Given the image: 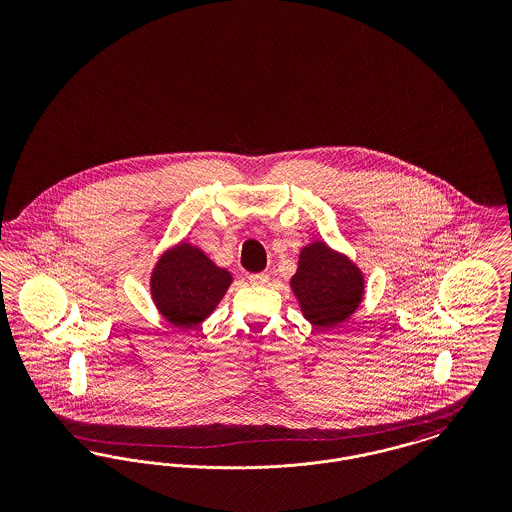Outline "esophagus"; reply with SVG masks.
Instances as JSON below:
<instances>
[{
  "mask_svg": "<svg viewBox=\"0 0 512 512\" xmlns=\"http://www.w3.org/2000/svg\"><path fill=\"white\" fill-rule=\"evenodd\" d=\"M247 278H249V282H251L253 286H265L268 282L267 272H255V274H249Z\"/></svg>",
  "mask_w": 512,
  "mask_h": 512,
  "instance_id": "esophagus-1",
  "label": "esophagus"
}]
</instances>
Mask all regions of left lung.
Masks as SVG:
<instances>
[{"label":"left lung","instance_id":"left-lung-1","mask_svg":"<svg viewBox=\"0 0 512 512\" xmlns=\"http://www.w3.org/2000/svg\"><path fill=\"white\" fill-rule=\"evenodd\" d=\"M292 288L303 315L317 326H334L349 317L363 297V276L349 259L324 244L301 251Z\"/></svg>","mask_w":512,"mask_h":512}]
</instances>
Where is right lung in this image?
Here are the masks:
<instances>
[{"instance_id": "obj_1", "label": "right lung", "mask_w": 512, "mask_h": 512, "mask_svg": "<svg viewBox=\"0 0 512 512\" xmlns=\"http://www.w3.org/2000/svg\"><path fill=\"white\" fill-rule=\"evenodd\" d=\"M232 282L199 249L178 245L167 251L151 276L153 299L174 328H192L213 313Z\"/></svg>"}]
</instances>
